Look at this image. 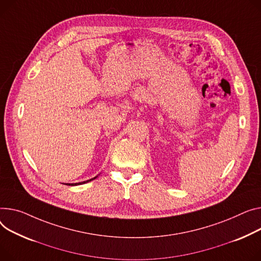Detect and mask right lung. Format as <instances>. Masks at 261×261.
Masks as SVG:
<instances>
[{
	"label": "right lung",
	"instance_id": "add662e5",
	"mask_svg": "<svg viewBox=\"0 0 261 261\" xmlns=\"http://www.w3.org/2000/svg\"><path fill=\"white\" fill-rule=\"evenodd\" d=\"M97 176H95V177H93V178H91V179H89V180H86V181H82V182H76V184H66V185H69V186H77V185H83V184H86V182H88V181H91V180H93V179H95Z\"/></svg>",
	"mask_w": 261,
	"mask_h": 261
}]
</instances>
